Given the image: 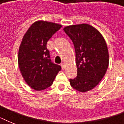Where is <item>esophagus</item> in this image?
<instances>
[{
    "label": "esophagus",
    "mask_w": 124,
    "mask_h": 124,
    "mask_svg": "<svg viewBox=\"0 0 124 124\" xmlns=\"http://www.w3.org/2000/svg\"><path fill=\"white\" fill-rule=\"evenodd\" d=\"M61 67H62V70H65V68H66V66H65V64H64V63L61 64Z\"/></svg>",
    "instance_id": "esophagus-1"
}]
</instances>
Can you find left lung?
<instances>
[{
	"instance_id": "obj_1",
	"label": "left lung",
	"mask_w": 124,
	"mask_h": 124,
	"mask_svg": "<svg viewBox=\"0 0 124 124\" xmlns=\"http://www.w3.org/2000/svg\"><path fill=\"white\" fill-rule=\"evenodd\" d=\"M64 31L71 39L76 53L77 77L70 79L76 90L85 93L95 87L106 75L109 52L102 35L87 24L66 26Z\"/></svg>"
}]
</instances>
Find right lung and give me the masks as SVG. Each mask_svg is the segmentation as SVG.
Wrapping results in <instances>:
<instances>
[{"instance_id": "obj_1", "label": "right lung", "mask_w": 124, "mask_h": 124, "mask_svg": "<svg viewBox=\"0 0 124 124\" xmlns=\"http://www.w3.org/2000/svg\"><path fill=\"white\" fill-rule=\"evenodd\" d=\"M62 25L38 20L30 26L19 47L18 64L27 84L36 91H42L53 84L58 72L59 65L50 59L46 44Z\"/></svg>"}]
</instances>
